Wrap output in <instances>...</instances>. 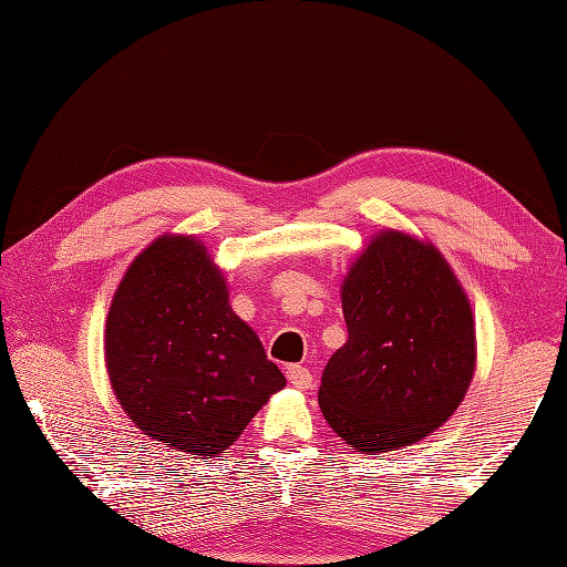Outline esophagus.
I'll return each mask as SVG.
<instances>
[{
    "instance_id": "34e87169",
    "label": "esophagus",
    "mask_w": 567,
    "mask_h": 567,
    "mask_svg": "<svg viewBox=\"0 0 567 567\" xmlns=\"http://www.w3.org/2000/svg\"><path fill=\"white\" fill-rule=\"evenodd\" d=\"M286 379H288L290 385L298 388V390H307V388H312V383H315L310 369H305L300 364H288L286 367Z\"/></svg>"
}]
</instances>
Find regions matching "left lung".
<instances>
[{"label": "left lung", "mask_w": 567, "mask_h": 567, "mask_svg": "<svg viewBox=\"0 0 567 567\" xmlns=\"http://www.w3.org/2000/svg\"><path fill=\"white\" fill-rule=\"evenodd\" d=\"M346 346L319 406L357 452L406 447L447 421L475 369L471 305L444 257L400 231L375 236L342 284Z\"/></svg>", "instance_id": "obj_1"}]
</instances>
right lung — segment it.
I'll use <instances>...</instances> for the list:
<instances>
[{
  "mask_svg": "<svg viewBox=\"0 0 567 567\" xmlns=\"http://www.w3.org/2000/svg\"><path fill=\"white\" fill-rule=\"evenodd\" d=\"M106 367L144 435L196 458L215 456L286 385L231 307L221 274L186 236L148 246L117 286Z\"/></svg>",
  "mask_w": 567,
  "mask_h": 567,
  "instance_id": "obj_1",
  "label": "right lung"
}]
</instances>
